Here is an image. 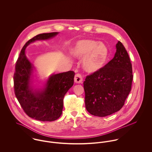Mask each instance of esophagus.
<instances>
[{"instance_id": "34e87169", "label": "esophagus", "mask_w": 152, "mask_h": 152, "mask_svg": "<svg viewBox=\"0 0 152 152\" xmlns=\"http://www.w3.org/2000/svg\"><path fill=\"white\" fill-rule=\"evenodd\" d=\"M83 81V76L81 75V74H79V73L76 74L75 75V77H74L75 83L80 84V83H82Z\"/></svg>"}]
</instances>
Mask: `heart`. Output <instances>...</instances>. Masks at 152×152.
I'll return each instance as SVG.
<instances>
[{"mask_svg": "<svg viewBox=\"0 0 152 152\" xmlns=\"http://www.w3.org/2000/svg\"><path fill=\"white\" fill-rule=\"evenodd\" d=\"M72 54L83 60L85 69L94 72L100 69L106 62L108 50L104 44L93 39H84L79 41L72 50Z\"/></svg>", "mask_w": 152, "mask_h": 152, "instance_id": "obj_1", "label": "heart"}]
</instances>
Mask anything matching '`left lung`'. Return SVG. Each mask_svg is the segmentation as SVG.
<instances>
[{
	"instance_id": "obj_1",
	"label": "left lung",
	"mask_w": 152,
	"mask_h": 152,
	"mask_svg": "<svg viewBox=\"0 0 152 152\" xmlns=\"http://www.w3.org/2000/svg\"><path fill=\"white\" fill-rule=\"evenodd\" d=\"M116 47L113 59L84 81L86 108L94 116L104 117L119 110L130 93L133 78L130 58L120 41Z\"/></svg>"
}]
</instances>
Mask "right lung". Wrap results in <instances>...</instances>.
Returning a JSON list of instances; mask_svg holds the SVG:
<instances>
[{"mask_svg":"<svg viewBox=\"0 0 152 152\" xmlns=\"http://www.w3.org/2000/svg\"><path fill=\"white\" fill-rule=\"evenodd\" d=\"M57 32L38 34L24 44L15 65L13 76L15 95L29 117L40 121H54L62 114L65 94L74 84L75 72L73 71L52 75L48 79L43 92H33L29 83L32 65L24 54L26 47L37 40L53 37Z\"/></svg>","mask_w":152,"mask_h":152,"instance_id":"1","label":"right lung"}]
</instances>
